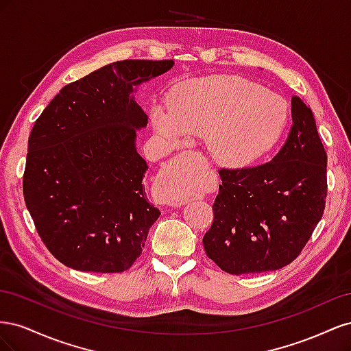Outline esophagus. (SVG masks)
Instances as JSON below:
<instances>
[{"label": "esophagus", "mask_w": 351, "mask_h": 351, "mask_svg": "<svg viewBox=\"0 0 351 351\" xmlns=\"http://www.w3.org/2000/svg\"><path fill=\"white\" fill-rule=\"evenodd\" d=\"M162 182H164V180H162ZM159 200H161L162 205H167V206H182V205H184L186 202H187V199L178 197V196H174V195L169 193L168 190H167V186L162 189L161 197H159Z\"/></svg>", "instance_id": "34e87169"}]
</instances>
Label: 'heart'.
Segmentation results:
<instances>
[{"instance_id":"obj_1","label":"heart","mask_w":351,"mask_h":351,"mask_svg":"<svg viewBox=\"0 0 351 351\" xmlns=\"http://www.w3.org/2000/svg\"><path fill=\"white\" fill-rule=\"evenodd\" d=\"M169 114L155 108L154 127L176 143L180 136L206 137L217 161L244 165L256 161L280 142L290 108L280 95L237 76H215L180 83L169 97ZM171 195L187 199L196 190L187 183L167 184Z\"/></svg>"}]
</instances>
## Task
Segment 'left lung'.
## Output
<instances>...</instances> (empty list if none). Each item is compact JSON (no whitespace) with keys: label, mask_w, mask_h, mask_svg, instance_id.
Segmentation results:
<instances>
[{"label":"left lung","mask_w":351,"mask_h":351,"mask_svg":"<svg viewBox=\"0 0 351 351\" xmlns=\"http://www.w3.org/2000/svg\"><path fill=\"white\" fill-rule=\"evenodd\" d=\"M293 125L271 161L221 168L208 258L232 275L277 271L299 256L321 221L328 192L326 152L312 110L291 98Z\"/></svg>","instance_id":"1"}]
</instances>
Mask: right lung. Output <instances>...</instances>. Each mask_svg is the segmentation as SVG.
<instances>
[{"label":"right lung","mask_w":351,"mask_h":351,"mask_svg":"<svg viewBox=\"0 0 351 351\" xmlns=\"http://www.w3.org/2000/svg\"><path fill=\"white\" fill-rule=\"evenodd\" d=\"M173 60L111 62L66 84L29 136L23 195L39 237L66 267L123 272L161 215L146 199L136 130L147 115L132 93Z\"/></svg>","instance_id":"obj_1"}]
</instances>
